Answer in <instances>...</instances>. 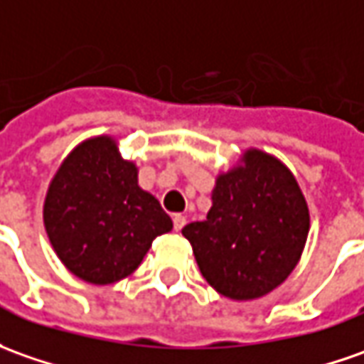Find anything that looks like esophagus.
<instances>
[{
	"label": "esophagus",
	"mask_w": 364,
	"mask_h": 364,
	"mask_svg": "<svg viewBox=\"0 0 364 364\" xmlns=\"http://www.w3.org/2000/svg\"><path fill=\"white\" fill-rule=\"evenodd\" d=\"M185 223H187V217H185V215H173V227H175V231H181L183 227H185Z\"/></svg>",
	"instance_id": "1"
}]
</instances>
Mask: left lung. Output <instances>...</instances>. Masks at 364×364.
<instances>
[{
	"label": "left lung",
	"mask_w": 364,
	"mask_h": 364,
	"mask_svg": "<svg viewBox=\"0 0 364 364\" xmlns=\"http://www.w3.org/2000/svg\"><path fill=\"white\" fill-rule=\"evenodd\" d=\"M205 221L183 227L205 281L249 301L271 293L295 269L309 235V207L295 175L259 149L215 183Z\"/></svg>",
	"instance_id": "1"
}]
</instances>
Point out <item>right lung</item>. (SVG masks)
I'll list each match as a JSON object with an SVG mask.
<instances>
[{"mask_svg": "<svg viewBox=\"0 0 364 364\" xmlns=\"http://www.w3.org/2000/svg\"><path fill=\"white\" fill-rule=\"evenodd\" d=\"M43 225L61 263L93 285L131 275L153 239L173 229L109 135L79 143L61 163L47 189Z\"/></svg>", "mask_w": 364, "mask_h": 364, "instance_id": "right-lung-1", "label": "right lung"}]
</instances>
